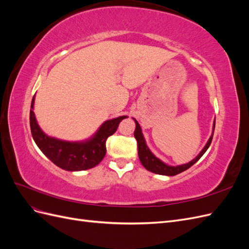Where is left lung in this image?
Wrapping results in <instances>:
<instances>
[{
	"instance_id": "left-lung-1",
	"label": "left lung",
	"mask_w": 249,
	"mask_h": 249,
	"mask_svg": "<svg viewBox=\"0 0 249 249\" xmlns=\"http://www.w3.org/2000/svg\"><path fill=\"white\" fill-rule=\"evenodd\" d=\"M133 119L135 120V124H136V129H135L134 136L137 140L138 156H139V160H140L141 164L143 165V166H144L145 169H147L150 172H154V173H157V175H161V176H168V177L177 176V175H178V173L187 170L188 168H190L193 164L196 163L202 157V155L207 152V149L209 148L211 142H212L214 130H215V122H214L213 132H212V135H211V137L209 138L207 144L205 145V147L201 149V152L196 157H195L192 161H190L189 163H186V164L178 165V166H170V165H167L166 163H164L163 161H161L159 159V158H157L152 152H150V149L146 145L145 139H144V137H143L140 124H138L136 119H135V118H133Z\"/></svg>"
}]
</instances>
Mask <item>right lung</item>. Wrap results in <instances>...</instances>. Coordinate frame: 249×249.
Segmentation results:
<instances>
[{"mask_svg":"<svg viewBox=\"0 0 249 249\" xmlns=\"http://www.w3.org/2000/svg\"><path fill=\"white\" fill-rule=\"evenodd\" d=\"M34 100L30 109L32 137L41 152L58 167L67 171L87 170L96 166L106 155V141L117 130L119 123L127 116L106 120L96 133L84 141H65L50 137L40 129L34 114Z\"/></svg>","mask_w":249,"mask_h":249,"instance_id":"obj_1","label":"right lung"}]
</instances>
